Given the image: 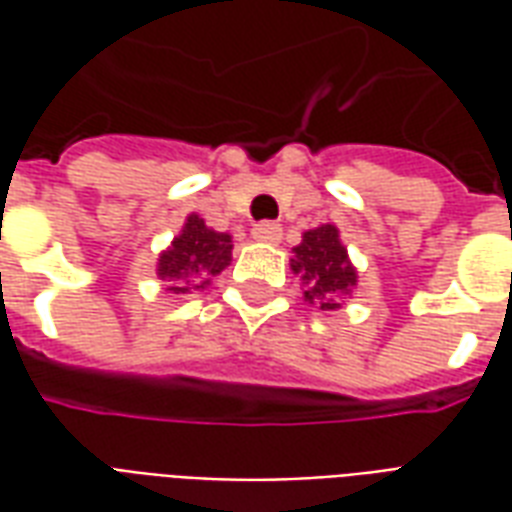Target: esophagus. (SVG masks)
<instances>
[{
	"label": "esophagus",
	"instance_id": "34e87169",
	"mask_svg": "<svg viewBox=\"0 0 512 512\" xmlns=\"http://www.w3.org/2000/svg\"><path fill=\"white\" fill-rule=\"evenodd\" d=\"M252 238L263 244H279L282 241V227L277 222H257L252 227Z\"/></svg>",
	"mask_w": 512,
	"mask_h": 512
}]
</instances>
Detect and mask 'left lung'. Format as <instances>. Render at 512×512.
<instances>
[{"instance_id":"left-lung-1","label":"left lung","mask_w":512,"mask_h":512,"mask_svg":"<svg viewBox=\"0 0 512 512\" xmlns=\"http://www.w3.org/2000/svg\"><path fill=\"white\" fill-rule=\"evenodd\" d=\"M290 268L304 282V301L321 310H340V299L351 296L356 285V268L334 224H321L301 235V244L293 246Z\"/></svg>"}]
</instances>
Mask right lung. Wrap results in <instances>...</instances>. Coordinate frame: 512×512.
I'll list each match as a JSON object with an SVG mask.
<instances>
[{
	"label": "right lung",
	"mask_w": 512,
	"mask_h": 512,
	"mask_svg": "<svg viewBox=\"0 0 512 512\" xmlns=\"http://www.w3.org/2000/svg\"><path fill=\"white\" fill-rule=\"evenodd\" d=\"M233 257V238L216 233L191 213L178 238L158 255L156 274L172 293H191L205 288L211 277L222 274Z\"/></svg>",
	"instance_id": "right-lung-1"
}]
</instances>
